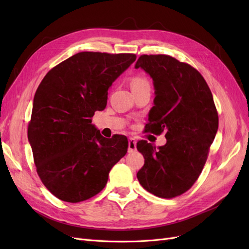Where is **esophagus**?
Segmentation results:
<instances>
[{
    "label": "esophagus",
    "mask_w": 249,
    "mask_h": 249,
    "mask_svg": "<svg viewBox=\"0 0 249 249\" xmlns=\"http://www.w3.org/2000/svg\"><path fill=\"white\" fill-rule=\"evenodd\" d=\"M136 146H137V141L135 138L131 137L129 139V153H133L136 150Z\"/></svg>",
    "instance_id": "esophagus-1"
}]
</instances>
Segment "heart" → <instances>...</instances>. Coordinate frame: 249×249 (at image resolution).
Returning a JSON list of instances; mask_svg holds the SVG:
<instances>
[{"label": "heart", "instance_id": "obj_1", "mask_svg": "<svg viewBox=\"0 0 249 249\" xmlns=\"http://www.w3.org/2000/svg\"><path fill=\"white\" fill-rule=\"evenodd\" d=\"M142 84H148V82L145 78H143L141 76H136L132 80V87L133 86H138Z\"/></svg>", "mask_w": 249, "mask_h": 249}]
</instances>
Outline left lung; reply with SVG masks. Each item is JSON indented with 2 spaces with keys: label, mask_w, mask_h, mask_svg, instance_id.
Segmentation results:
<instances>
[{
  "label": "left lung",
  "mask_w": 249,
  "mask_h": 249,
  "mask_svg": "<svg viewBox=\"0 0 249 249\" xmlns=\"http://www.w3.org/2000/svg\"><path fill=\"white\" fill-rule=\"evenodd\" d=\"M135 67L144 70L155 86V105L145 132H165L167 139L158 148L146 140L137 142L144 157L137 178L158 197H177L196 182L217 133L213 95L197 70L171 56L141 55Z\"/></svg>",
  "instance_id": "8db88e82"
}]
</instances>
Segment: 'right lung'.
Returning <instances> with one entry per match:
<instances>
[{
    "label": "right lung",
    "mask_w": 249,
    "mask_h": 249,
    "mask_svg": "<svg viewBox=\"0 0 249 249\" xmlns=\"http://www.w3.org/2000/svg\"><path fill=\"white\" fill-rule=\"evenodd\" d=\"M135 60V54L81 52L53 67L37 88L28 138L36 171L57 198H91L126 154L125 136L105 138L91 122L106 108L112 83Z\"/></svg>",
    "instance_id": "add662e5"
}]
</instances>
